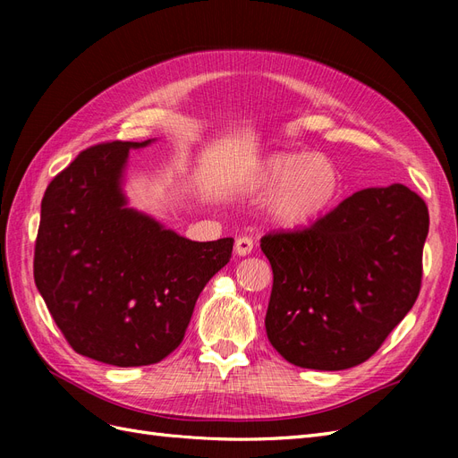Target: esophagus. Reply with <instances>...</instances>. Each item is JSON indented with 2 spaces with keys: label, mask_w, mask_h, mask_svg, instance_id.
Segmentation results:
<instances>
[{
  "label": "esophagus",
  "mask_w": 458,
  "mask_h": 458,
  "mask_svg": "<svg viewBox=\"0 0 458 458\" xmlns=\"http://www.w3.org/2000/svg\"><path fill=\"white\" fill-rule=\"evenodd\" d=\"M252 250H254L252 237H246V234H242V237L234 241V252H237L239 256H248Z\"/></svg>",
  "instance_id": "obj_1"
}]
</instances>
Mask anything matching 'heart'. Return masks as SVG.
<instances>
[{"instance_id": "b5f03b06", "label": "heart", "mask_w": 458, "mask_h": 458, "mask_svg": "<svg viewBox=\"0 0 458 458\" xmlns=\"http://www.w3.org/2000/svg\"><path fill=\"white\" fill-rule=\"evenodd\" d=\"M258 183L273 189L269 210L286 227H303L325 216L336 202L342 177L323 155L275 152L261 164Z\"/></svg>"}]
</instances>
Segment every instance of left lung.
<instances>
[{
    "label": "left lung",
    "instance_id": "1",
    "mask_svg": "<svg viewBox=\"0 0 458 458\" xmlns=\"http://www.w3.org/2000/svg\"><path fill=\"white\" fill-rule=\"evenodd\" d=\"M428 227L426 202L394 183L353 192L308 227L263 234L273 348L301 369L365 363L419 298Z\"/></svg>",
    "mask_w": 458,
    "mask_h": 458
}]
</instances>
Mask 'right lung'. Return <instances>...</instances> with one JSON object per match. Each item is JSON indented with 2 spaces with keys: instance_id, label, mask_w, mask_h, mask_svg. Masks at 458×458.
Instances as JSON below:
<instances>
[{
  "instance_id": "1",
  "label": "right lung",
  "mask_w": 458,
  "mask_h": 458,
  "mask_svg": "<svg viewBox=\"0 0 458 458\" xmlns=\"http://www.w3.org/2000/svg\"><path fill=\"white\" fill-rule=\"evenodd\" d=\"M133 141L88 147L41 200L34 281L71 348L114 367L158 363L182 344L233 239L195 242L126 208L120 177Z\"/></svg>"
}]
</instances>
